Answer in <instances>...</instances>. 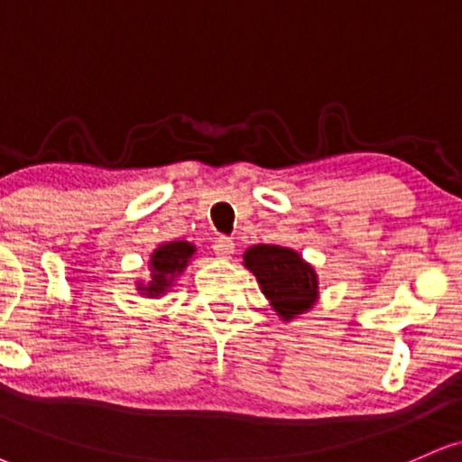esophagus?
Instances as JSON below:
<instances>
[{"instance_id": "34e87169", "label": "esophagus", "mask_w": 462, "mask_h": 462, "mask_svg": "<svg viewBox=\"0 0 462 462\" xmlns=\"http://www.w3.org/2000/svg\"><path fill=\"white\" fill-rule=\"evenodd\" d=\"M214 253L218 254L220 259H229L233 253H236V244H233L231 237H216L214 242Z\"/></svg>"}]
</instances>
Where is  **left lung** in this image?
Wrapping results in <instances>:
<instances>
[{
    "label": "left lung",
    "mask_w": 462,
    "mask_h": 462,
    "mask_svg": "<svg viewBox=\"0 0 462 462\" xmlns=\"http://www.w3.org/2000/svg\"><path fill=\"white\" fill-rule=\"evenodd\" d=\"M244 265L257 276L261 291L282 321H291L315 306L319 298L317 274L295 250L257 244L244 253Z\"/></svg>",
    "instance_id": "8db88e82"
}]
</instances>
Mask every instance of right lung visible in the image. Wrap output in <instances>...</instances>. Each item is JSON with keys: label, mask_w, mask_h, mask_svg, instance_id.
I'll list each match as a JSON object with an SVG mask.
<instances>
[{"label": "right lung", "mask_w": 462, "mask_h": 462, "mask_svg": "<svg viewBox=\"0 0 462 462\" xmlns=\"http://www.w3.org/2000/svg\"><path fill=\"white\" fill-rule=\"evenodd\" d=\"M195 246L190 242H169L158 246L150 257L152 278L143 282H136V289L147 298H158V295L167 293V289L173 284L181 272L186 270L188 261L195 254Z\"/></svg>", "instance_id": "obj_1"}]
</instances>
